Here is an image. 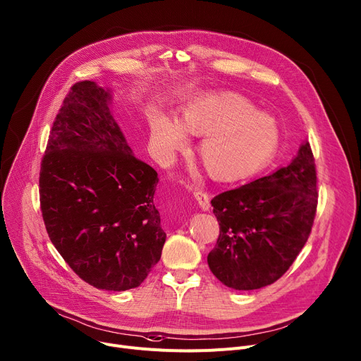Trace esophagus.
<instances>
[{
  "label": "esophagus",
  "instance_id": "1",
  "mask_svg": "<svg viewBox=\"0 0 361 361\" xmlns=\"http://www.w3.org/2000/svg\"><path fill=\"white\" fill-rule=\"evenodd\" d=\"M194 199L197 200L199 206L202 210H209L210 209V199H209V194L204 191H194Z\"/></svg>",
  "mask_w": 361,
  "mask_h": 361
}]
</instances>
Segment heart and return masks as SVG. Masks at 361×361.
<instances>
[{"instance_id":"b5f03b06","label":"heart","mask_w":361,"mask_h":361,"mask_svg":"<svg viewBox=\"0 0 361 361\" xmlns=\"http://www.w3.org/2000/svg\"><path fill=\"white\" fill-rule=\"evenodd\" d=\"M185 130L204 134L199 144V158L206 173L220 183L256 174L271 161L279 145L276 121L255 111L245 97L228 92L206 94L190 102L183 109L181 123L167 115H154L152 148L162 159L170 161L187 145Z\"/></svg>"}]
</instances>
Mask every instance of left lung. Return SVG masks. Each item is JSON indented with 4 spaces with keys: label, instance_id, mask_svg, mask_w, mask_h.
Returning a JSON list of instances; mask_svg holds the SVG:
<instances>
[{
    "label": "left lung",
    "instance_id": "1",
    "mask_svg": "<svg viewBox=\"0 0 361 361\" xmlns=\"http://www.w3.org/2000/svg\"><path fill=\"white\" fill-rule=\"evenodd\" d=\"M318 204L310 142L289 166L212 200L220 233L207 262L226 286L250 290L276 282L307 243Z\"/></svg>",
    "mask_w": 361,
    "mask_h": 361
}]
</instances>
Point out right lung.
Masks as SVG:
<instances>
[{"instance_id": "obj_1", "label": "right lung", "mask_w": 361, "mask_h": 361, "mask_svg": "<svg viewBox=\"0 0 361 361\" xmlns=\"http://www.w3.org/2000/svg\"><path fill=\"white\" fill-rule=\"evenodd\" d=\"M109 101L90 80L63 99L42 158L40 209L51 243L79 278L126 290L159 260L166 232L154 204L158 174L133 155Z\"/></svg>"}]
</instances>
